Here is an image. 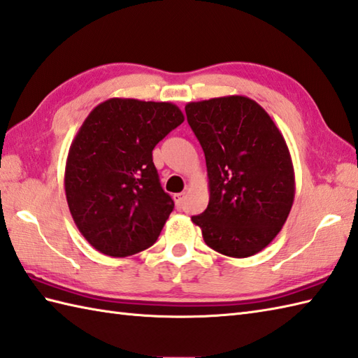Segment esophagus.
Here are the masks:
<instances>
[{
  "instance_id": "1",
  "label": "esophagus",
  "mask_w": 358,
  "mask_h": 358,
  "mask_svg": "<svg viewBox=\"0 0 358 358\" xmlns=\"http://www.w3.org/2000/svg\"><path fill=\"white\" fill-rule=\"evenodd\" d=\"M174 203H176L178 208H182L184 206V201H185V193H176L173 196Z\"/></svg>"
}]
</instances>
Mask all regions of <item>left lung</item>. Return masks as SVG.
<instances>
[{"label": "left lung", "instance_id": "left-lung-1", "mask_svg": "<svg viewBox=\"0 0 358 358\" xmlns=\"http://www.w3.org/2000/svg\"><path fill=\"white\" fill-rule=\"evenodd\" d=\"M185 113L205 153L210 188L208 206L193 224L214 251L254 256L280 233L296 194L283 134L256 101L241 94L188 102Z\"/></svg>", "mask_w": 358, "mask_h": 358}]
</instances>
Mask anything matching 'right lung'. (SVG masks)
I'll list each match as a JSON object with an SVG mask.
<instances>
[{"label": "right lung", "instance_id": "add662e5", "mask_svg": "<svg viewBox=\"0 0 358 358\" xmlns=\"http://www.w3.org/2000/svg\"><path fill=\"white\" fill-rule=\"evenodd\" d=\"M171 102L112 98L94 107L69 148L64 188L71 217L94 250L112 257L152 246L174 208L153 148L184 122Z\"/></svg>", "mask_w": 358, "mask_h": 358}]
</instances>
